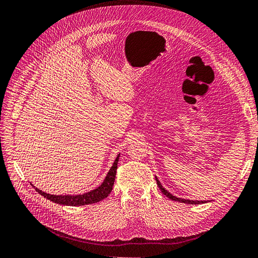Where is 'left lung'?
<instances>
[{"mask_svg": "<svg viewBox=\"0 0 258 258\" xmlns=\"http://www.w3.org/2000/svg\"><path fill=\"white\" fill-rule=\"evenodd\" d=\"M156 181H157V184H158V186H159V188L161 189V191L166 196V197H168L169 199H171V200H173V201H178V202H181V203H187V204H202V203H205V202H209L208 200H201V201H199V200H189V199H183V198H179V197H176V196H173L172 194H170L167 189H165L164 187H163V185L161 184V182L159 181V179L157 178V176H156Z\"/></svg>", "mask_w": 258, "mask_h": 258, "instance_id": "left-lung-1", "label": "left lung"}]
</instances>
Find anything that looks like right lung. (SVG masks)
<instances>
[{
    "label": "right lung",
    "mask_w": 258,
    "mask_h": 258,
    "mask_svg": "<svg viewBox=\"0 0 258 258\" xmlns=\"http://www.w3.org/2000/svg\"><path fill=\"white\" fill-rule=\"evenodd\" d=\"M120 153L116 157L114 163L111 166L110 170L108 171L105 180L99 185L98 187L92 189L85 194H79V195H50L47 192H44L40 190L39 188L35 187L36 191H38L41 196H43L44 198L48 199L51 202H55L57 204L61 205H70V207H80V205H88V204H93L96 202L101 201L102 199L107 198L110 195L113 184H114L115 180V174L117 169V163L119 159Z\"/></svg>",
    "instance_id": "obj_1"
}]
</instances>
